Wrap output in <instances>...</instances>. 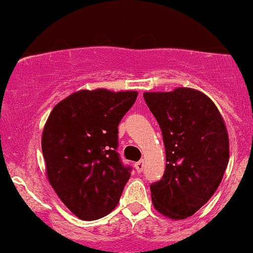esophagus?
<instances>
[{"label": "esophagus", "instance_id": "1", "mask_svg": "<svg viewBox=\"0 0 253 253\" xmlns=\"http://www.w3.org/2000/svg\"><path fill=\"white\" fill-rule=\"evenodd\" d=\"M135 169L137 172H142V169H144V160H140V161H137L135 164Z\"/></svg>", "mask_w": 253, "mask_h": 253}]
</instances>
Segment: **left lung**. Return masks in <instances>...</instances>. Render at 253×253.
Segmentation results:
<instances>
[{
	"instance_id": "1",
	"label": "left lung",
	"mask_w": 253,
	"mask_h": 253,
	"mask_svg": "<svg viewBox=\"0 0 253 253\" xmlns=\"http://www.w3.org/2000/svg\"><path fill=\"white\" fill-rule=\"evenodd\" d=\"M162 131L166 169L150 186L155 209L182 220L202 208L219 187L229 164V135L219 109L193 88L145 92Z\"/></svg>"
}]
</instances>
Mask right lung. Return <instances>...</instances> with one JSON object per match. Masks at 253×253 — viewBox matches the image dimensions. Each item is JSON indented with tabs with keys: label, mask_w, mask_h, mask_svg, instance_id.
Masks as SVG:
<instances>
[{
	"label": "right lung",
	"mask_w": 253,
	"mask_h": 253,
	"mask_svg": "<svg viewBox=\"0 0 253 253\" xmlns=\"http://www.w3.org/2000/svg\"><path fill=\"white\" fill-rule=\"evenodd\" d=\"M136 91L81 89L54 107L42 136L49 183L77 217L97 220L118 204L130 178L118 147V126Z\"/></svg>",
	"instance_id": "obj_1"
}]
</instances>
